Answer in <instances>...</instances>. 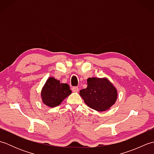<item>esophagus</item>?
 Returning <instances> with one entry per match:
<instances>
[{
	"label": "esophagus",
	"instance_id": "34e87169",
	"mask_svg": "<svg viewBox=\"0 0 154 154\" xmlns=\"http://www.w3.org/2000/svg\"><path fill=\"white\" fill-rule=\"evenodd\" d=\"M71 90H72V91H73V92H78V91H79V87H72Z\"/></svg>",
	"mask_w": 154,
	"mask_h": 154
}]
</instances>
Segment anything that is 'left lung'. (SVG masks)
<instances>
[{
	"label": "left lung",
	"instance_id": "8db88e82",
	"mask_svg": "<svg viewBox=\"0 0 154 154\" xmlns=\"http://www.w3.org/2000/svg\"><path fill=\"white\" fill-rule=\"evenodd\" d=\"M79 94L88 106L100 112L109 110L117 99V90L106 78L87 79V87Z\"/></svg>",
	"mask_w": 154,
	"mask_h": 154
}]
</instances>
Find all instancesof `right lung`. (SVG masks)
<instances>
[{
	"instance_id": "add662e5",
	"label": "right lung",
	"mask_w": 154,
	"mask_h": 154,
	"mask_svg": "<svg viewBox=\"0 0 154 154\" xmlns=\"http://www.w3.org/2000/svg\"><path fill=\"white\" fill-rule=\"evenodd\" d=\"M71 93L68 84L60 83L55 78L49 77L42 88L41 97L44 104L53 108L60 104Z\"/></svg>"
}]
</instances>
